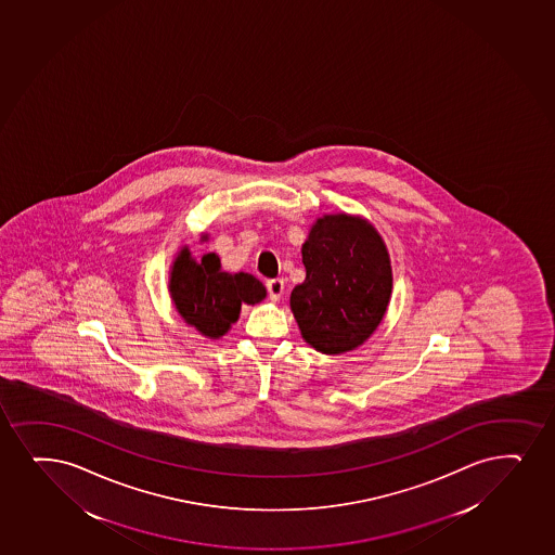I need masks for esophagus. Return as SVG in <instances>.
<instances>
[{
  "mask_svg": "<svg viewBox=\"0 0 555 555\" xmlns=\"http://www.w3.org/2000/svg\"><path fill=\"white\" fill-rule=\"evenodd\" d=\"M266 287H268L269 299L271 300H279L281 295L284 294V281L282 279H269L266 282Z\"/></svg>",
  "mask_w": 555,
  "mask_h": 555,
  "instance_id": "34e87169",
  "label": "esophagus"
}]
</instances>
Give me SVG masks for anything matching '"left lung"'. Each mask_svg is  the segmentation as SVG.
I'll return each mask as SVG.
<instances>
[{"instance_id": "obj_1", "label": "left lung", "mask_w": 555, "mask_h": 555, "mask_svg": "<svg viewBox=\"0 0 555 555\" xmlns=\"http://www.w3.org/2000/svg\"><path fill=\"white\" fill-rule=\"evenodd\" d=\"M307 279L292 292L302 338L326 354L351 351L372 336L391 294L390 258L372 224L325 216L302 245Z\"/></svg>"}]
</instances>
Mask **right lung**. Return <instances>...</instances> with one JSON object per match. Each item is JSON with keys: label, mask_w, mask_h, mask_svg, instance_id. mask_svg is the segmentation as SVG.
Listing matches in <instances>:
<instances>
[{"label": "right lung", "mask_w": 555, "mask_h": 555, "mask_svg": "<svg viewBox=\"0 0 555 555\" xmlns=\"http://www.w3.org/2000/svg\"><path fill=\"white\" fill-rule=\"evenodd\" d=\"M170 294L183 320L208 338H221L240 318L242 302H260L266 287L253 274L224 273L216 255L195 261L183 248L170 274Z\"/></svg>", "instance_id": "add662e5"}]
</instances>
